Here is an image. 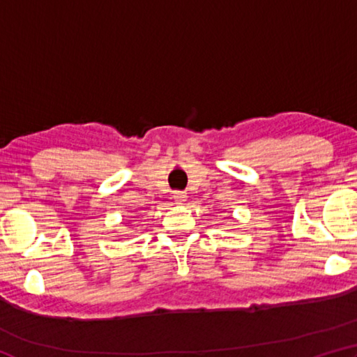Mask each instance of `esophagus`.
<instances>
[{"instance_id": "34e87169", "label": "esophagus", "mask_w": 357, "mask_h": 357, "mask_svg": "<svg viewBox=\"0 0 357 357\" xmlns=\"http://www.w3.org/2000/svg\"><path fill=\"white\" fill-rule=\"evenodd\" d=\"M173 200L178 204H184L187 200V193L185 192H174L173 193Z\"/></svg>"}]
</instances>
